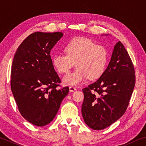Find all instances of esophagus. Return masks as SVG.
<instances>
[{"label": "esophagus", "mask_w": 146, "mask_h": 146, "mask_svg": "<svg viewBox=\"0 0 146 146\" xmlns=\"http://www.w3.org/2000/svg\"><path fill=\"white\" fill-rule=\"evenodd\" d=\"M69 89H70V92H74V91H75L76 90V89L75 88V87H72V86H70V87H69Z\"/></svg>", "instance_id": "esophagus-1"}]
</instances>
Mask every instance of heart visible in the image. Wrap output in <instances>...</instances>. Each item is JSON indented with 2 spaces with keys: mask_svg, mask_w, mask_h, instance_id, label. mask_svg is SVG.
Wrapping results in <instances>:
<instances>
[{
  "mask_svg": "<svg viewBox=\"0 0 146 146\" xmlns=\"http://www.w3.org/2000/svg\"><path fill=\"white\" fill-rule=\"evenodd\" d=\"M66 55L55 54L52 57V64L60 73H66L75 62L76 70L66 75L63 84L76 86L87 78L100 77L105 70L107 61V52L101 44L85 37H75L64 46Z\"/></svg>",
  "mask_w": 146,
  "mask_h": 146,
  "instance_id": "b5f03b06",
  "label": "heart"
}]
</instances>
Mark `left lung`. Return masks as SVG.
I'll return each instance as SVG.
<instances>
[{
  "label": "left lung",
  "instance_id": "obj_1",
  "mask_svg": "<svg viewBox=\"0 0 146 146\" xmlns=\"http://www.w3.org/2000/svg\"><path fill=\"white\" fill-rule=\"evenodd\" d=\"M135 84L133 63L123 43L119 41L98 80L82 89L84 100L82 114L87 125L101 130L117 121L126 110Z\"/></svg>",
  "mask_w": 146,
  "mask_h": 146
}]
</instances>
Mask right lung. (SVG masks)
Instances as JSON below:
<instances>
[{
	"label": "right lung",
	"mask_w": 146,
	"mask_h": 146,
	"mask_svg": "<svg viewBox=\"0 0 146 146\" xmlns=\"http://www.w3.org/2000/svg\"><path fill=\"white\" fill-rule=\"evenodd\" d=\"M62 33L31 34L18 46L11 67V88L24 119L37 126L49 124L69 92L57 87L60 79L55 71L50 51Z\"/></svg>",
	"instance_id": "obj_1"
}]
</instances>
